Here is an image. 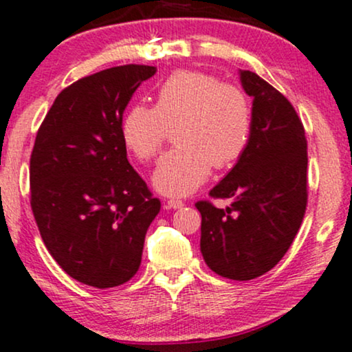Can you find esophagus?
I'll return each mask as SVG.
<instances>
[{"label":"esophagus","instance_id":"1","mask_svg":"<svg viewBox=\"0 0 352 352\" xmlns=\"http://www.w3.org/2000/svg\"><path fill=\"white\" fill-rule=\"evenodd\" d=\"M166 204H168L169 209H181L184 206V202L179 201V199H169Z\"/></svg>","mask_w":352,"mask_h":352}]
</instances>
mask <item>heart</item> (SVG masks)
<instances>
[{
    "label": "heart",
    "mask_w": 352,
    "mask_h": 352,
    "mask_svg": "<svg viewBox=\"0 0 352 352\" xmlns=\"http://www.w3.org/2000/svg\"><path fill=\"white\" fill-rule=\"evenodd\" d=\"M155 107L135 103L122 120L123 143L151 160L175 126L176 143L153 171L155 189L181 197L196 191L212 166L226 168L245 151L252 135L250 97L242 87L199 70H176L156 89Z\"/></svg>",
    "instance_id": "obj_1"
}]
</instances>
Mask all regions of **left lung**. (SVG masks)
<instances>
[{
	"label": "left lung",
	"mask_w": 352,
	"mask_h": 352,
	"mask_svg": "<svg viewBox=\"0 0 352 352\" xmlns=\"http://www.w3.org/2000/svg\"><path fill=\"white\" fill-rule=\"evenodd\" d=\"M241 82L252 102V135L245 151L210 197L232 199L226 209L196 202L201 212V254L217 275L230 280L267 274L290 249L308 202L305 128L287 97L250 70Z\"/></svg>",
	"instance_id": "obj_1"
}]
</instances>
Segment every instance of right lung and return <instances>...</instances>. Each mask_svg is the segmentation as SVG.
I'll use <instances>...</instances> for the list:
<instances>
[{"mask_svg": "<svg viewBox=\"0 0 352 352\" xmlns=\"http://www.w3.org/2000/svg\"><path fill=\"white\" fill-rule=\"evenodd\" d=\"M153 65L128 64L74 82L54 100L31 153V208L41 237L77 282L113 288L142 263L161 202L126 160L122 120Z\"/></svg>", "mask_w": 352, "mask_h": 352, "instance_id": "1", "label": "right lung"}]
</instances>
